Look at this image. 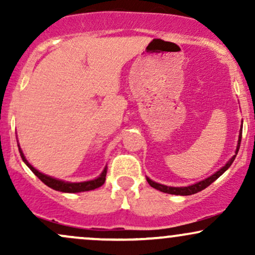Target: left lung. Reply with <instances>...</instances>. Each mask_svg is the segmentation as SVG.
<instances>
[{
	"label": "left lung",
	"mask_w": 255,
	"mask_h": 255,
	"mask_svg": "<svg viewBox=\"0 0 255 255\" xmlns=\"http://www.w3.org/2000/svg\"><path fill=\"white\" fill-rule=\"evenodd\" d=\"M241 137H242V128H241V131H240L239 145H238V148H236V154H238L239 148H240V144H241ZM236 154L233 158H231V159L223 166V168L219 169V170L216 172V174H213L212 176L207 177L206 180L200 181V182H198L195 184H192V186H188V187H168V186H164V184L153 182V181L150 180V178H147V182L151 187H153V188H156L160 192L168 193V194H175V195H192V194H195V193L203 191V189L206 188V187H209L210 184H211L212 182H215V181L217 180V178L221 176V175L223 174L224 171H227L228 168H229V166L233 164V162H234V159H235Z\"/></svg>",
	"instance_id": "8db88e82"
}]
</instances>
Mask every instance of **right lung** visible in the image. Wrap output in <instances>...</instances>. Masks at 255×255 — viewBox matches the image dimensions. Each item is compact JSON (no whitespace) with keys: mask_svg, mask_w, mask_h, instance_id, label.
<instances>
[{"mask_svg":"<svg viewBox=\"0 0 255 255\" xmlns=\"http://www.w3.org/2000/svg\"><path fill=\"white\" fill-rule=\"evenodd\" d=\"M19 152H20V156H21V158H22V160H24V162L26 163V165L31 169L32 172H33V174L36 175V176L39 178L42 182L45 183L48 187H50V188L55 189V191L64 192V193H78V192H85V191H92V189H96V188H98V187H101L102 184H104V182H105L107 168L104 169L103 172H102L101 176H99L98 178H96V180L87 181V182H80V183L64 182V181H60V180H56V178H54V177L46 176V175H44V174H42V172L36 170V169H34L33 166H32L30 163L26 160V158L24 156V153H22L20 146H19Z\"/></svg>","mask_w":255,"mask_h":255,"instance_id":"right-lung-1","label":"right lung"}]
</instances>
